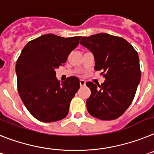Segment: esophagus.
Wrapping results in <instances>:
<instances>
[{"label":"esophagus","instance_id":"34e87169","mask_svg":"<svg viewBox=\"0 0 154 154\" xmlns=\"http://www.w3.org/2000/svg\"><path fill=\"white\" fill-rule=\"evenodd\" d=\"M80 85H81V87L85 86V81H84V80H80Z\"/></svg>","mask_w":154,"mask_h":154}]
</instances>
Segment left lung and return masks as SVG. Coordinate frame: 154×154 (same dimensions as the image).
Instances as JSON below:
<instances>
[{"mask_svg":"<svg viewBox=\"0 0 154 154\" xmlns=\"http://www.w3.org/2000/svg\"><path fill=\"white\" fill-rule=\"evenodd\" d=\"M80 43L94 53V69L105 78L101 85L86 83L91 91L88 112L101 120L118 119L131 105L140 81L138 53L123 38L106 33L82 37Z\"/></svg>","mask_w":154,"mask_h":154,"instance_id":"8db88e82","label":"left lung"}]
</instances>
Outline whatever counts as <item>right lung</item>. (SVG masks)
Returning <instances> with one entry per match:
<instances>
[{
    "label": "right lung",
    "instance_id": "obj_1",
    "mask_svg": "<svg viewBox=\"0 0 154 154\" xmlns=\"http://www.w3.org/2000/svg\"><path fill=\"white\" fill-rule=\"evenodd\" d=\"M81 38L46 34L29 42L22 49L15 67L18 94L36 119L52 122L67 116L80 83L76 77L60 83L55 69L66 63Z\"/></svg>",
    "mask_w": 154,
    "mask_h": 154
}]
</instances>
